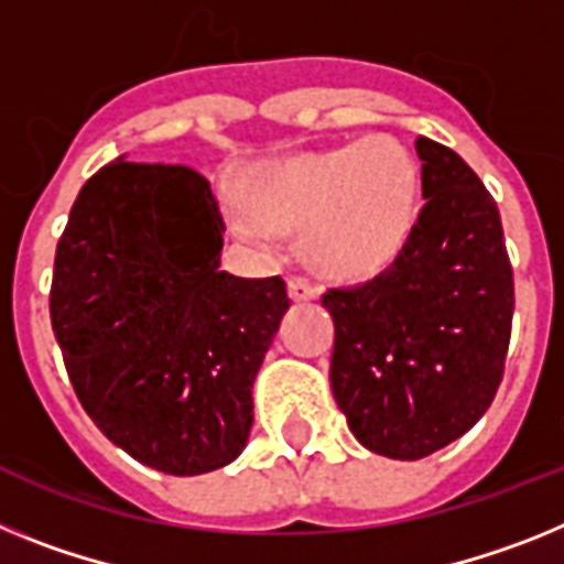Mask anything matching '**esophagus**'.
<instances>
[{"instance_id": "obj_1", "label": "esophagus", "mask_w": 564, "mask_h": 564, "mask_svg": "<svg viewBox=\"0 0 564 564\" xmlns=\"http://www.w3.org/2000/svg\"><path fill=\"white\" fill-rule=\"evenodd\" d=\"M289 295H292V301H312V297H317V286L312 281H306V278H292L289 281Z\"/></svg>"}]
</instances>
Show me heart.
<instances>
[{
  "label": "heart",
  "mask_w": 564,
  "mask_h": 564,
  "mask_svg": "<svg viewBox=\"0 0 564 564\" xmlns=\"http://www.w3.org/2000/svg\"><path fill=\"white\" fill-rule=\"evenodd\" d=\"M229 224L254 247L306 229L312 263L335 278H369L398 261L417 227L420 166L403 141H364L254 170L249 200L227 193Z\"/></svg>",
  "instance_id": "b5f03b06"
}]
</instances>
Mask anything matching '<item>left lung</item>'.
<instances>
[{
  "label": "left lung",
  "instance_id": "1",
  "mask_svg": "<svg viewBox=\"0 0 564 564\" xmlns=\"http://www.w3.org/2000/svg\"><path fill=\"white\" fill-rule=\"evenodd\" d=\"M423 209L403 254L329 289V380L369 452L423 459L471 429L506 369L513 272L497 200L454 150L420 135Z\"/></svg>",
  "mask_w": 564,
  "mask_h": 564
}]
</instances>
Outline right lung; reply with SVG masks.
Returning <instances> with one entry per match:
<instances>
[{
	"instance_id": "right-lung-1",
	"label": "right lung",
	"mask_w": 564,
	"mask_h": 564,
	"mask_svg": "<svg viewBox=\"0 0 564 564\" xmlns=\"http://www.w3.org/2000/svg\"><path fill=\"white\" fill-rule=\"evenodd\" d=\"M224 229L204 175L119 155L56 247L51 323L76 398L112 445L173 477L243 452L254 375L289 310L278 275L221 272Z\"/></svg>"
}]
</instances>
